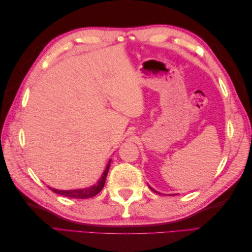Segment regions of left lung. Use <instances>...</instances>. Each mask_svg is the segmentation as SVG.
<instances>
[{"label": "left lung", "mask_w": 252, "mask_h": 252, "mask_svg": "<svg viewBox=\"0 0 252 252\" xmlns=\"http://www.w3.org/2000/svg\"><path fill=\"white\" fill-rule=\"evenodd\" d=\"M149 188H150V189H151V190H152V191H155V192H157V191H156V190H154V189H152V188H151V187H149Z\"/></svg>", "instance_id": "left-lung-1"}]
</instances>
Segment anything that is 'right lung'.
Returning a JSON list of instances; mask_svg holds the SVG:
<instances>
[{
	"label": "right lung",
	"instance_id": "1",
	"mask_svg": "<svg viewBox=\"0 0 252 252\" xmlns=\"http://www.w3.org/2000/svg\"><path fill=\"white\" fill-rule=\"evenodd\" d=\"M110 163H111V159H109V162H108L107 166H106V168L102 174L101 179L98 180L96 184L94 186L88 187V188H83V189H75V190H58V189L51 188V187H49V189H51L53 192H56L61 195H64V196L71 197V199H89V197H93V196L96 195L103 189V187L105 185L106 177H107V173L109 170Z\"/></svg>",
	"mask_w": 252,
	"mask_h": 252
}]
</instances>
